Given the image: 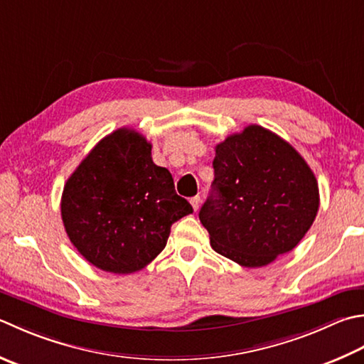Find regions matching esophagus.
Masks as SVG:
<instances>
[{"label": "esophagus", "mask_w": 364, "mask_h": 364, "mask_svg": "<svg viewBox=\"0 0 364 364\" xmlns=\"http://www.w3.org/2000/svg\"><path fill=\"white\" fill-rule=\"evenodd\" d=\"M189 202H191V205H192V208H194V210H197V208H198V206H200V202H202V197H200V196H196V197H192Z\"/></svg>", "instance_id": "1"}]
</instances>
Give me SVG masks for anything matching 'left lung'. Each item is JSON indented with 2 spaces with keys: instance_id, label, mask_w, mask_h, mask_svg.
I'll return each mask as SVG.
<instances>
[{
  "instance_id": "left-lung-1",
  "label": "left lung",
  "mask_w": 364,
  "mask_h": 364,
  "mask_svg": "<svg viewBox=\"0 0 364 364\" xmlns=\"http://www.w3.org/2000/svg\"><path fill=\"white\" fill-rule=\"evenodd\" d=\"M213 194L198 213L211 247L246 268L291 251L318 210V184L289 141L251 124L216 145Z\"/></svg>"
}]
</instances>
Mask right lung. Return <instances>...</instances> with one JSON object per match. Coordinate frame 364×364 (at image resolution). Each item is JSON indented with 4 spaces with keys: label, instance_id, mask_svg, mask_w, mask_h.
<instances>
[{
    "label": "right lung",
    "instance_id": "obj_1",
    "mask_svg": "<svg viewBox=\"0 0 364 364\" xmlns=\"http://www.w3.org/2000/svg\"><path fill=\"white\" fill-rule=\"evenodd\" d=\"M191 213L168 170L153 162L151 144L129 127L99 141L61 196L70 243L91 265L115 274L145 268L166 247L172 224Z\"/></svg>",
    "mask_w": 364,
    "mask_h": 364
}]
</instances>
